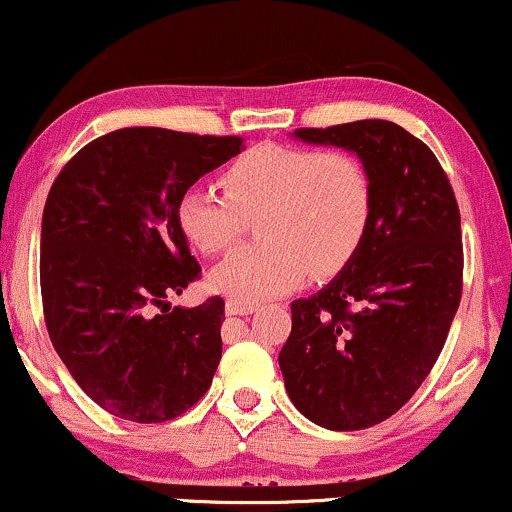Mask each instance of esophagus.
I'll return each instance as SVG.
<instances>
[{
  "instance_id": "obj_1",
  "label": "esophagus",
  "mask_w": 512,
  "mask_h": 512,
  "mask_svg": "<svg viewBox=\"0 0 512 512\" xmlns=\"http://www.w3.org/2000/svg\"><path fill=\"white\" fill-rule=\"evenodd\" d=\"M256 311V304H249V301H237V299H230L225 304V313L227 315H249Z\"/></svg>"
}]
</instances>
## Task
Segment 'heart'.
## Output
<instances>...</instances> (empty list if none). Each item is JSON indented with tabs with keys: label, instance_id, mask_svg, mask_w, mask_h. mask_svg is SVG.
Returning a JSON list of instances; mask_svg holds the SVG:
<instances>
[{
	"label": "heart",
	"instance_id": "obj_1",
	"mask_svg": "<svg viewBox=\"0 0 512 512\" xmlns=\"http://www.w3.org/2000/svg\"><path fill=\"white\" fill-rule=\"evenodd\" d=\"M223 194L187 189L175 218L206 256L230 251L256 220L263 242L232 254L208 275L213 292L239 301L275 299L308 275L330 277L351 263L372 220V182L356 156L258 144L220 175Z\"/></svg>",
	"mask_w": 512,
	"mask_h": 512
}]
</instances>
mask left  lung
<instances>
[{"label": "left lung", "mask_w": 512, "mask_h": 512, "mask_svg": "<svg viewBox=\"0 0 512 512\" xmlns=\"http://www.w3.org/2000/svg\"><path fill=\"white\" fill-rule=\"evenodd\" d=\"M292 137L358 156L372 220L349 266L294 301L277 361L308 420L365 430L418 391L444 349L463 289L460 211L437 156L401 125L370 118Z\"/></svg>", "instance_id": "1"}]
</instances>
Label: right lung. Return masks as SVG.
Here are the masks:
<instances>
[{
  "label": "right lung",
  "instance_id": "obj_1",
  "mask_svg": "<svg viewBox=\"0 0 512 512\" xmlns=\"http://www.w3.org/2000/svg\"><path fill=\"white\" fill-rule=\"evenodd\" d=\"M239 151V137L123 128L82 147L49 189L44 323L73 380L116 418L173 420L211 387L225 304L170 308L199 277L175 208Z\"/></svg>",
  "mask_w": 512,
  "mask_h": 512
}]
</instances>
